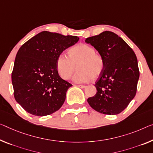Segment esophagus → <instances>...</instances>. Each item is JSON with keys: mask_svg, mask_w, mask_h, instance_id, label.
<instances>
[{"mask_svg": "<svg viewBox=\"0 0 153 153\" xmlns=\"http://www.w3.org/2000/svg\"><path fill=\"white\" fill-rule=\"evenodd\" d=\"M79 87V88H82V89H83V88H85V85H77Z\"/></svg>", "mask_w": 153, "mask_h": 153, "instance_id": "esophagus-1", "label": "esophagus"}]
</instances>
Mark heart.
Listing matches in <instances>:
<instances>
[{
    "mask_svg": "<svg viewBox=\"0 0 153 153\" xmlns=\"http://www.w3.org/2000/svg\"><path fill=\"white\" fill-rule=\"evenodd\" d=\"M78 72L72 80L75 83H83L96 79L102 73L105 67L104 59L96 53L95 49L88 44H79L70 48L69 57L60 54L56 62L58 74L64 80L69 79L76 70Z\"/></svg>",
    "mask_w": 153,
    "mask_h": 153,
    "instance_id": "b5f03b06",
    "label": "heart"
}]
</instances>
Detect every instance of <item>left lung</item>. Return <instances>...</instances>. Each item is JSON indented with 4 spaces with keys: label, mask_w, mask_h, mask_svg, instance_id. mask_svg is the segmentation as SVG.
I'll list each match as a JSON object with an SVG mask.
<instances>
[{
    "label": "left lung",
    "mask_w": 153,
    "mask_h": 153,
    "mask_svg": "<svg viewBox=\"0 0 153 153\" xmlns=\"http://www.w3.org/2000/svg\"><path fill=\"white\" fill-rule=\"evenodd\" d=\"M104 59L102 73L95 83L97 92L89 105L103 114L116 115L126 109L137 91L140 77L137 57L124 39L111 31H103L85 40Z\"/></svg>",
    "instance_id": "8db88e82"
}]
</instances>
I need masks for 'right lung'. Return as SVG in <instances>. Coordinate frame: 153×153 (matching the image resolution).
Here are the masks:
<instances>
[{
    "label": "right lung",
    "mask_w": 153,
    "mask_h": 153,
    "mask_svg": "<svg viewBox=\"0 0 153 153\" xmlns=\"http://www.w3.org/2000/svg\"><path fill=\"white\" fill-rule=\"evenodd\" d=\"M79 39L77 36L42 31L20 47L11 81L14 98L26 111L45 116L62 107L67 91L72 85L59 75L56 62L63 51Z\"/></svg>",
    "instance_id": "obj_1"
}]
</instances>
